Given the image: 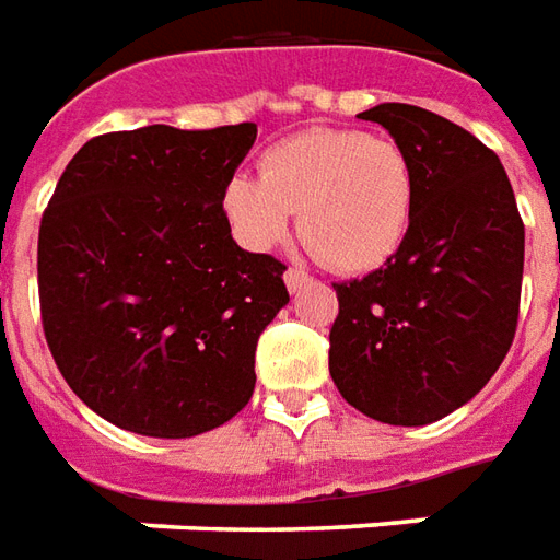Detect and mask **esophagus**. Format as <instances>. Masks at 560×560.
<instances>
[{"label": "esophagus", "instance_id": "1", "mask_svg": "<svg viewBox=\"0 0 560 560\" xmlns=\"http://www.w3.org/2000/svg\"><path fill=\"white\" fill-rule=\"evenodd\" d=\"M283 280H287V289L295 295V292H301V289L311 283V277L301 271V268H289L287 273H283Z\"/></svg>", "mask_w": 560, "mask_h": 560}]
</instances>
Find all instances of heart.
<instances>
[{
	"label": "heart",
	"instance_id": "1",
	"mask_svg": "<svg viewBox=\"0 0 560 560\" xmlns=\"http://www.w3.org/2000/svg\"><path fill=\"white\" fill-rule=\"evenodd\" d=\"M416 208L413 162L392 138L355 129H307L271 144L259 177L235 174L223 213L241 244H283L299 232L319 259L343 273L383 268L410 232Z\"/></svg>",
	"mask_w": 560,
	"mask_h": 560
}]
</instances>
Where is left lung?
I'll list each match as a JSON object with an SVG mask.
<instances>
[{"label": "left lung", "instance_id": "8db88e82", "mask_svg": "<svg viewBox=\"0 0 560 560\" xmlns=\"http://www.w3.org/2000/svg\"><path fill=\"white\" fill-rule=\"evenodd\" d=\"M359 117L410 156L416 208L383 268L335 283L328 371L376 422L431 425L474 398L510 352L525 225L501 160L467 129L400 102Z\"/></svg>", "mask_w": 560, "mask_h": 560}]
</instances>
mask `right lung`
<instances>
[{"instance_id": "add662e5", "label": "right lung", "mask_w": 560, "mask_h": 560, "mask_svg": "<svg viewBox=\"0 0 560 560\" xmlns=\"http://www.w3.org/2000/svg\"><path fill=\"white\" fill-rule=\"evenodd\" d=\"M256 122L98 135L59 177L38 232L47 347L78 398L144 438L241 413L256 343L289 304L287 265L235 244L223 189Z\"/></svg>"}]
</instances>
